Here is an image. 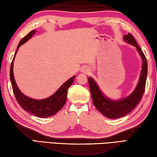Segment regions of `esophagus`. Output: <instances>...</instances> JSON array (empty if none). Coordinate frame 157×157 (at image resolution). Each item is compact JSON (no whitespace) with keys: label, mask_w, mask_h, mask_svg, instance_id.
Instances as JSON below:
<instances>
[{"label":"esophagus","mask_w":157,"mask_h":157,"mask_svg":"<svg viewBox=\"0 0 157 157\" xmlns=\"http://www.w3.org/2000/svg\"><path fill=\"white\" fill-rule=\"evenodd\" d=\"M81 71L82 72V73H83V74H88L89 72H90V69H89L88 67H83V68H81Z\"/></svg>","instance_id":"34e87169"}]
</instances>
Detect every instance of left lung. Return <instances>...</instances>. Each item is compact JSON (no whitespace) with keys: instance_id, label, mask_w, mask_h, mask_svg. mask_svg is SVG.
<instances>
[{"instance_id":"obj_1","label":"left lung","mask_w":157,"mask_h":157,"mask_svg":"<svg viewBox=\"0 0 157 157\" xmlns=\"http://www.w3.org/2000/svg\"><path fill=\"white\" fill-rule=\"evenodd\" d=\"M124 40L136 48V50L140 55L143 61L139 81L132 93L126 98L120 99L119 100H112L104 95L99 88L98 83L92 77L88 78L89 87L94 105L101 114L107 118L112 119H119L127 115L137 105L144 92L147 75V62L140 48L137 45L136 40L131 33L124 36Z\"/></svg>"}]
</instances>
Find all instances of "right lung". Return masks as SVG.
I'll return each instance as SVG.
<instances>
[{
  "mask_svg": "<svg viewBox=\"0 0 157 157\" xmlns=\"http://www.w3.org/2000/svg\"><path fill=\"white\" fill-rule=\"evenodd\" d=\"M36 32V31L32 30L21 39L17 48V51L14 53L13 62L11 63L10 71V78L12 83V87L15 96V98L20 107L24 110H25L28 113L33 114L36 117L39 118H47L51 116L55 115L63 107L65 102L67 100V95L68 88L73 83L75 76L68 79L66 82L57 89V90L53 95L47 98L42 99V100H35V99L31 98L28 96H26L25 94L21 92L17 85L15 80H14V74H13V63L14 59L15 58V55L17 52L19 48L24 43L28 41L30 38L33 36V35Z\"/></svg>",
  "mask_w": 157,
  "mask_h": 157,
  "instance_id": "right-lung-1",
  "label": "right lung"
}]
</instances>
